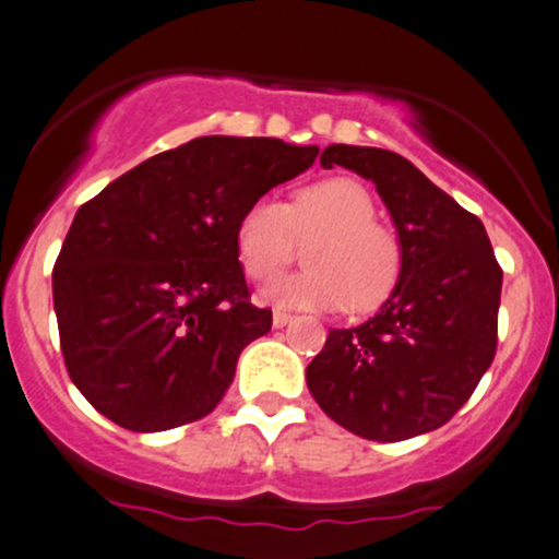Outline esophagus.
Masks as SVG:
<instances>
[{
	"label": "esophagus",
	"mask_w": 559,
	"mask_h": 559,
	"mask_svg": "<svg viewBox=\"0 0 559 559\" xmlns=\"http://www.w3.org/2000/svg\"><path fill=\"white\" fill-rule=\"evenodd\" d=\"M294 320V314L292 312H284V309H275L273 312V324L275 328H284V324H288Z\"/></svg>",
	"instance_id": "esophagus-1"
}]
</instances>
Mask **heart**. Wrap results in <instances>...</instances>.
<instances>
[{
  "mask_svg": "<svg viewBox=\"0 0 559 559\" xmlns=\"http://www.w3.org/2000/svg\"><path fill=\"white\" fill-rule=\"evenodd\" d=\"M307 245V271L267 281L263 299L292 309L369 312L390 299L405 271V239L377 218V201L364 182L324 178L281 203L260 198L239 216L235 245L247 278L265 281Z\"/></svg>",
  "mask_w": 559,
  "mask_h": 559,
  "instance_id": "obj_1",
  "label": "heart"
}]
</instances>
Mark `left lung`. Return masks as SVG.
Instances as JSON below:
<instances>
[{
  "instance_id": "left-lung-1",
  "label": "left lung",
  "mask_w": 559,
  "mask_h": 559,
  "mask_svg": "<svg viewBox=\"0 0 559 559\" xmlns=\"http://www.w3.org/2000/svg\"><path fill=\"white\" fill-rule=\"evenodd\" d=\"M320 165L377 186L405 239V271L369 322L330 330L307 366L309 392L332 420L369 441L441 428L498 348L503 271L483 222L390 150L332 144Z\"/></svg>"
}]
</instances>
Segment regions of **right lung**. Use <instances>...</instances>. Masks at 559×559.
<instances>
[{
    "label": "right lung",
    "mask_w": 559,
    "mask_h": 559,
    "mask_svg": "<svg viewBox=\"0 0 559 559\" xmlns=\"http://www.w3.org/2000/svg\"><path fill=\"white\" fill-rule=\"evenodd\" d=\"M320 150L201 136L154 154L76 211L53 265L61 356L97 413L136 433L209 415L271 309L250 301L235 231Z\"/></svg>",
    "instance_id": "add662e5"
}]
</instances>
